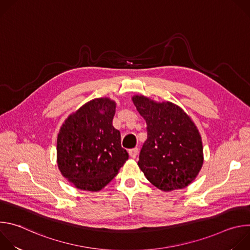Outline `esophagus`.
I'll return each mask as SVG.
<instances>
[{
  "instance_id": "1",
  "label": "esophagus",
  "mask_w": 250,
  "mask_h": 250,
  "mask_svg": "<svg viewBox=\"0 0 250 250\" xmlns=\"http://www.w3.org/2000/svg\"><path fill=\"white\" fill-rule=\"evenodd\" d=\"M128 153H129L130 157L134 159V158H136V156L138 155V148H137V147H135V148H131V149H129V150H128Z\"/></svg>"
}]
</instances>
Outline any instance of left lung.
Returning a JSON list of instances; mask_svg holds the SVG:
<instances>
[{
	"instance_id": "obj_1",
	"label": "left lung",
	"mask_w": 250,
	"mask_h": 250,
	"mask_svg": "<svg viewBox=\"0 0 250 250\" xmlns=\"http://www.w3.org/2000/svg\"><path fill=\"white\" fill-rule=\"evenodd\" d=\"M132 102L147 125V139L137 165L146 179L164 192L186 188L204 162L201 134L192 119L171 102L134 95Z\"/></svg>"
}]
</instances>
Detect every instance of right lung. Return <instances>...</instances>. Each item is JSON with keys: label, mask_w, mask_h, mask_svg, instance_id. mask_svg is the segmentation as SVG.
<instances>
[{"label": "right lung", "mask_w": 250, "mask_h": 250, "mask_svg": "<svg viewBox=\"0 0 250 250\" xmlns=\"http://www.w3.org/2000/svg\"><path fill=\"white\" fill-rule=\"evenodd\" d=\"M116 102L97 98L69 115L57 135V165L77 189L98 192L128 159L113 125Z\"/></svg>", "instance_id": "add662e5"}]
</instances>
